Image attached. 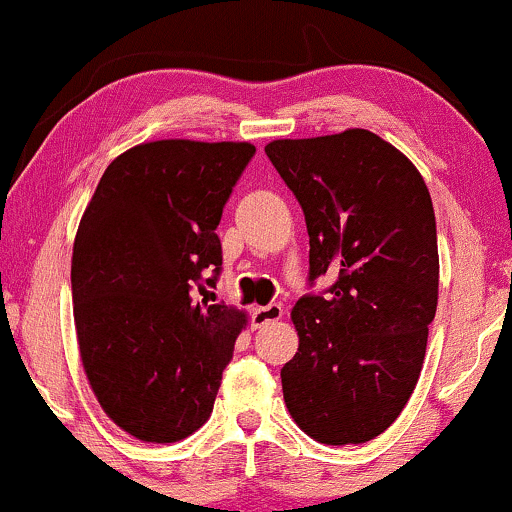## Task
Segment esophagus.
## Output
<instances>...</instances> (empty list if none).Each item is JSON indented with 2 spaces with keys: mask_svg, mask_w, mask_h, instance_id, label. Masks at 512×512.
Segmentation results:
<instances>
[{
  "mask_svg": "<svg viewBox=\"0 0 512 512\" xmlns=\"http://www.w3.org/2000/svg\"><path fill=\"white\" fill-rule=\"evenodd\" d=\"M283 317V307L279 303H272L267 307H255L252 310V329H262V326L279 322Z\"/></svg>",
  "mask_w": 512,
  "mask_h": 512,
  "instance_id": "1",
  "label": "esophagus"
}]
</instances>
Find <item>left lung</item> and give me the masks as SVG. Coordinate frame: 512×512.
<instances>
[{"label":"left lung","instance_id":"1","mask_svg":"<svg viewBox=\"0 0 512 512\" xmlns=\"http://www.w3.org/2000/svg\"><path fill=\"white\" fill-rule=\"evenodd\" d=\"M303 207L310 283L324 295L291 312L298 353L281 369L283 400L326 446L365 443L391 427L420 379L439 303V248L427 183L365 128L264 147Z\"/></svg>","mask_w":512,"mask_h":512}]
</instances>
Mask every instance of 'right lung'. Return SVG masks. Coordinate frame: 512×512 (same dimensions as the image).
Segmentation results:
<instances>
[{"label": "right lung", "instance_id": "add662e5", "mask_svg": "<svg viewBox=\"0 0 512 512\" xmlns=\"http://www.w3.org/2000/svg\"><path fill=\"white\" fill-rule=\"evenodd\" d=\"M250 143L155 140L107 166L80 219L71 288L80 360L107 417L147 443L209 420L245 312L209 305L217 226Z\"/></svg>", "mask_w": 512, "mask_h": 512}]
</instances>
